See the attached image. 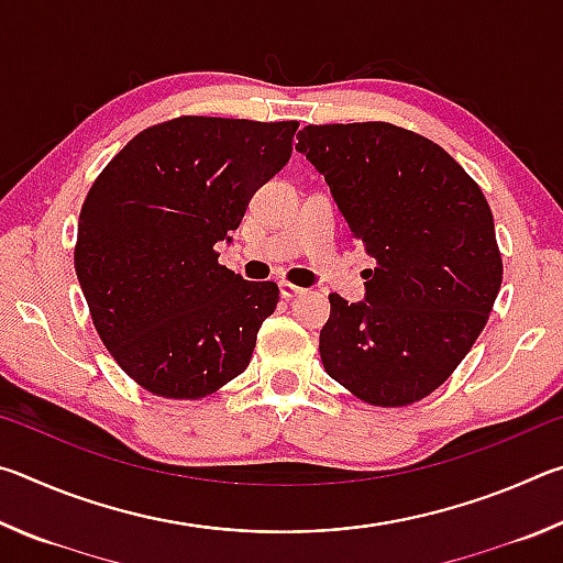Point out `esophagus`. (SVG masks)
Listing matches in <instances>:
<instances>
[{
	"instance_id": "esophagus-1",
	"label": "esophagus",
	"mask_w": 563,
	"mask_h": 563,
	"mask_svg": "<svg viewBox=\"0 0 563 563\" xmlns=\"http://www.w3.org/2000/svg\"><path fill=\"white\" fill-rule=\"evenodd\" d=\"M278 288H280V295H283V298H298V295H302L305 290L300 288V285H292V283H288V280H280L278 283Z\"/></svg>"
}]
</instances>
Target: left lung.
Segmentation results:
<instances>
[{
	"mask_svg": "<svg viewBox=\"0 0 563 563\" xmlns=\"http://www.w3.org/2000/svg\"><path fill=\"white\" fill-rule=\"evenodd\" d=\"M295 148L377 261L367 300L330 295L325 373L373 407L415 405L472 350L501 288L487 198L442 146L395 123H310Z\"/></svg>",
	"mask_w": 563,
	"mask_h": 563,
	"instance_id": "8db88e82",
	"label": "left lung"
}]
</instances>
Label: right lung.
Returning <instances> with one entry per match:
<instances>
[{
	"instance_id": "add662e5",
	"label": "right lung",
	"mask_w": 563,
	"mask_h": 563,
	"mask_svg": "<svg viewBox=\"0 0 563 563\" xmlns=\"http://www.w3.org/2000/svg\"><path fill=\"white\" fill-rule=\"evenodd\" d=\"M298 121L178 117L136 133L93 180L74 245L93 328L133 383L201 399L253 357L278 285L218 263L255 190L288 164Z\"/></svg>"
}]
</instances>
